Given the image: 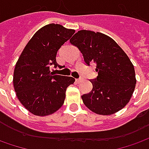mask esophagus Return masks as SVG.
<instances>
[{
	"mask_svg": "<svg viewBox=\"0 0 149 149\" xmlns=\"http://www.w3.org/2000/svg\"><path fill=\"white\" fill-rule=\"evenodd\" d=\"M81 81H82V79H81V78L76 79V81H77V83H80V82H81Z\"/></svg>",
	"mask_w": 149,
	"mask_h": 149,
	"instance_id": "1",
	"label": "esophagus"
}]
</instances>
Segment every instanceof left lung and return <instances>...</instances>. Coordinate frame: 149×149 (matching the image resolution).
Segmentation results:
<instances>
[{
    "label": "left lung",
    "mask_w": 149,
    "mask_h": 149,
    "mask_svg": "<svg viewBox=\"0 0 149 149\" xmlns=\"http://www.w3.org/2000/svg\"><path fill=\"white\" fill-rule=\"evenodd\" d=\"M82 54L85 63H95L97 77L92 91L81 96L84 104L100 115L120 111L130 101L136 79L134 65L115 40L101 32L78 31L70 40Z\"/></svg>",
    "instance_id": "1"
}]
</instances>
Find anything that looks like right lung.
Masks as SVG:
<instances>
[{
	"mask_svg": "<svg viewBox=\"0 0 149 149\" xmlns=\"http://www.w3.org/2000/svg\"><path fill=\"white\" fill-rule=\"evenodd\" d=\"M74 32L60 24L45 25L33 35L16 63L13 78L16 95L34 115L55 113L64 103L68 86L74 83L72 77L54 75L49 71L51 65L59 67L58 50Z\"/></svg>",
	"mask_w": 149,
	"mask_h": 149,
	"instance_id": "right-lung-1",
	"label": "right lung"
}]
</instances>
